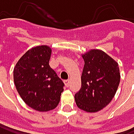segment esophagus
Masks as SVG:
<instances>
[{
  "label": "esophagus",
  "mask_w": 134,
  "mask_h": 134,
  "mask_svg": "<svg viewBox=\"0 0 134 134\" xmlns=\"http://www.w3.org/2000/svg\"><path fill=\"white\" fill-rule=\"evenodd\" d=\"M65 85L68 87V86L69 85V84H70V81H69V80H65Z\"/></svg>",
  "instance_id": "1"
}]
</instances>
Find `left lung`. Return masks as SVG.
<instances>
[{"label":"left lung","instance_id":"left-lung-1","mask_svg":"<svg viewBox=\"0 0 134 134\" xmlns=\"http://www.w3.org/2000/svg\"><path fill=\"white\" fill-rule=\"evenodd\" d=\"M82 57L81 88L75 94V102L81 109L96 113L114 97L120 83V70L118 62L102 50L91 49Z\"/></svg>","mask_w":134,"mask_h":134}]
</instances>
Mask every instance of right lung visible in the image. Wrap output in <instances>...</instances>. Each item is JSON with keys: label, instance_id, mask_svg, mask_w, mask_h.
<instances>
[{"label": "right lung", "instance_id": "1", "mask_svg": "<svg viewBox=\"0 0 134 134\" xmlns=\"http://www.w3.org/2000/svg\"><path fill=\"white\" fill-rule=\"evenodd\" d=\"M52 49L39 45L28 50L13 69L16 89L23 101L32 109L47 112L59 104L64 83L49 66Z\"/></svg>", "mask_w": 134, "mask_h": 134}]
</instances>
